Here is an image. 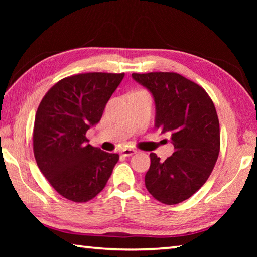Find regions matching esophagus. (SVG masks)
Instances as JSON below:
<instances>
[{"mask_svg":"<svg viewBox=\"0 0 257 257\" xmlns=\"http://www.w3.org/2000/svg\"><path fill=\"white\" fill-rule=\"evenodd\" d=\"M136 153V150L134 149H123L122 151H121V154H122L123 156H130Z\"/></svg>","mask_w":257,"mask_h":257,"instance_id":"34e87169","label":"esophagus"}]
</instances>
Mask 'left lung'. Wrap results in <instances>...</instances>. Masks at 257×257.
Returning a JSON list of instances; mask_svg holds the SVG:
<instances>
[{
	"label": "left lung",
	"mask_w": 257,
	"mask_h": 257,
	"mask_svg": "<svg viewBox=\"0 0 257 257\" xmlns=\"http://www.w3.org/2000/svg\"><path fill=\"white\" fill-rule=\"evenodd\" d=\"M153 95L155 127L171 135L173 154L160 161L151 153L145 175L149 193L159 202L175 205L205 184L220 152V124L205 89L176 72L133 73Z\"/></svg>",
	"instance_id": "obj_1"
}]
</instances>
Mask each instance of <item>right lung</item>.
<instances>
[{
	"mask_svg": "<svg viewBox=\"0 0 257 257\" xmlns=\"http://www.w3.org/2000/svg\"><path fill=\"white\" fill-rule=\"evenodd\" d=\"M124 73L87 72L52 86L35 116L33 149L51 186L69 201L85 203L101 193L119 161L88 144L86 133L103 111Z\"/></svg>",
	"mask_w": 257,
	"mask_h": 257,
	"instance_id": "obj_1",
	"label": "right lung"
}]
</instances>
